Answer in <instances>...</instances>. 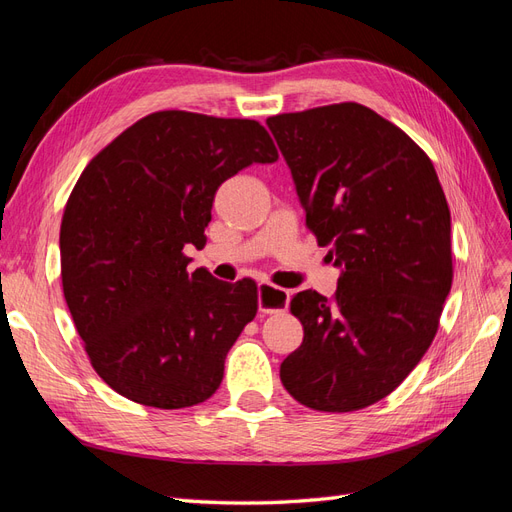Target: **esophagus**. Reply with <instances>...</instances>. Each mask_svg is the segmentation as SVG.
Here are the masks:
<instances>
[{
    "label": "esophagus",
    "mask_w": 512,
    "mask_h": 512,
    "mask_svg": "<svg viewBox=\"0 0 512 512\" xmlns=\"http://www.w3.org/2000/svg\"><path fill=\"white\" fill-rule=\"evenodd\" d=\"M257 304L261 313H281L289 304V291L274 287L270 283H259L257 287Z\"/></svg>",
    "instance_id": "1"
}]
</instances>
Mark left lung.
Returning a JSON list of instances; mask_svg holds the SVG:
<instances>
[{"label":"left lung","instance_id":"8db88e82","mask_svg":"<svg viewBox=\"0 0 512 512\" xmlns=\"http://www.w3.org/2000/svg\"><path fill=\"white\" fill-rule=\"evenodd\" d=\"M291 169L306 225L341 268L330 300L291 298L302 345L281 382L317 412L373 405L429 349L452 285L450 210L429 156L358 102L266 120Z\"/></svg>","mask_w":512,"mask_h":512}]
</instances>
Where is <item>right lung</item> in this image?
I'll use <instances>...</instances> for the list:
<instances>
[{"mask_svg":"<svg viewBox=\"0 0 512 512\" xmlns=\"http://www.w3.org/2000/svg\"><path fill=\"white\" fill-rule=\"evenodd\" d=\"M276 158L255 120L158 111L83 169L60 229L64 298L94 371L122 397L180 410L221 386L257 285L188 272L184 246L206 244L218 186Z\"/></svg>","mask_w":512,"mask_h":512,"instance_id":"1","label":"right lung"}]
</instances>
